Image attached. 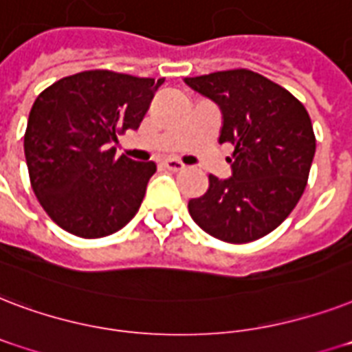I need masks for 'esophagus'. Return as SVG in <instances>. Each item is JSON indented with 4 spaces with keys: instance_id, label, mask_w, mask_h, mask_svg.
Returning <instances> with one entry per match:
<instances>
[{
    "instance_id": "obj_1",
    "label": "esophagus",
    "mask_w": 352,
    "mask_h": 352,
    "mask_svg": "<svg viewBox=\"0 0 352 352\" xmlns=\"http://www.w3.org/2000/svg\"><path fill=\"white\" fill-rule=\"evenodd\" d=\"M163 165L168 168V170H174V173H178V170H184L185 165L182 162H178V160H165L163 162Z\"/></svg>"
}]
</instances>
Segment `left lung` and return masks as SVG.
<instances>
[{
  "instance_id": "8db88e82",
  "label": "left lung",
  "mask_w": 352,
  "mask_h": 352,
  "mask_svg": "<svg viewBox=\"0 0 352 352\" xmlns=\"http://www.w3.org/2000/svg\"><path fill=\"white\" fill-rule=\"evenodd\" d=\"M185 82L214 100L224 124L220 143L233 176L209 174V189L189 201L201 230L219 241L246 244L285 222L303 196L314 160L316 135L309 111L288 89L250 69H228Z\"/></svg>"
}]
</instances>
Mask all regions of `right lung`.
I'll return each instance as SVG.
<instances>
[{"instance_id": "add662e5", "label": "right lung", "mask_w": 352, "mask_h": 352, "mask_svg": "<svg viewBox=\"0 0 352 352\" xmlns=\"http://www.w3.org/2000/svg\"><path fill=\"white\" fill-rule=\"evenodd\" d=\"M165 78L89 69L38 95L23 151L49 219L80 239L111 235L139 211L154 162L116 156L117 135L138 130Z\"/></svg>"}]
</instances>
